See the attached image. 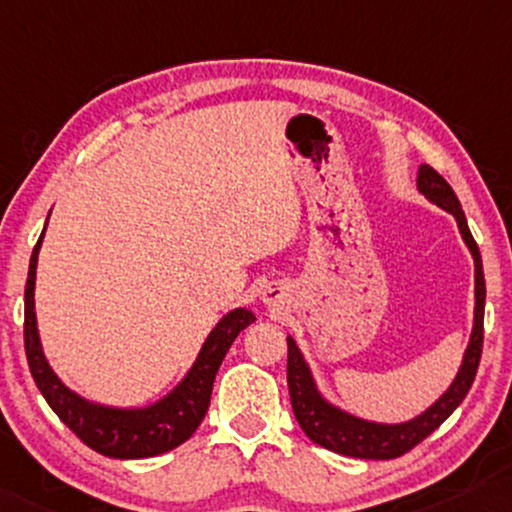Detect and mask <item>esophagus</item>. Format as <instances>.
I'll list each match as a JSON object with an SVG mask.
<instances>
[{
  "label": "esophagus",
  "instance_id": "obj_1",
  "mask_svg": "<svg viewBox=\"0 0 512 512\" xmlns=\"http://www.w3.org/2000/svg\"><path fill=\"white\" fill-rule=\"evenodd\" d=\"M280 299V290H278V287H266V292H264V301H266V304H276V301Z\"/></svg>",
  "mask_w": 512,
  "mask_h": 512
}]
</instances>
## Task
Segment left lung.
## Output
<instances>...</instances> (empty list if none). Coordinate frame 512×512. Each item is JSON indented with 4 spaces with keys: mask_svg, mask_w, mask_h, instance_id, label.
<instances>
[{
    "mask_svg": "<svg viewBox=\"0 0 512 512\" xmlns=\"http://www.w3.org/2000/svg\"><path fill=\"white\" fill-rule=\"evenodd\" d=\"M417 187H420V192L429 201H434L436 206L443 208V211L455 215L459 232H462L466 246H469L473 255L475 322L471 343L469 348H466L464 364L457 373L455 383L450 385V390L445 392L434 406L424 410L420 417H415V420L410 422L373 424L329 406V403L320 397L318 390H315L311 371H308L299 348L294 345L292 338H287V387H290L294 417H297L299 427L304 429V434L311 438L313 443L336 452V455L357 459H394L406 455V452L413 450L417 443H422L431 431H436L445 420H448L452 410H455L459 403L464 401L466 394H469L475 373H478L482 355V336H485V327H482V320H485V273H482L478 243L473 241L471 229L466 225V215L462 211L457 194L452 192L448 181H445L436 169L422 164L420 174H417Z\"/></svg>",
    "mask_w": 512,
    "mask_h": 512,
    "instance_id": "1",
    "label": "left lung"
}]
</instances>
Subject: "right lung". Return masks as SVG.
Returning <instances> with one entry per match:
<instances>
[{"label": "right lung", "instance_id": "right-lung-1", "mask_svg": "<svg viewBox=\"0 0 512 512\" xmlns=\"http://www.w3.org/2000/svg\"><path fill=\"white\" fill-rule=\"evenodd\" d=\"M41 241L43 234L32 250L30 273H27L25 285V355L43 399L88 448L104 457L141 459L178 448L204 420L208 403H211L215 373H218L227 350L232 348L234 338L248 325H253L255 315L246 308H236V311L225 315L220 325L211 331V336L206 338L197 362L183 383L155 406L143 410L97 406V403L85 401L67 390L43 357L37 315H34V278H37Z\"/></svg>", "mask_w": 512, "mask_h": 512}]
</instances>
